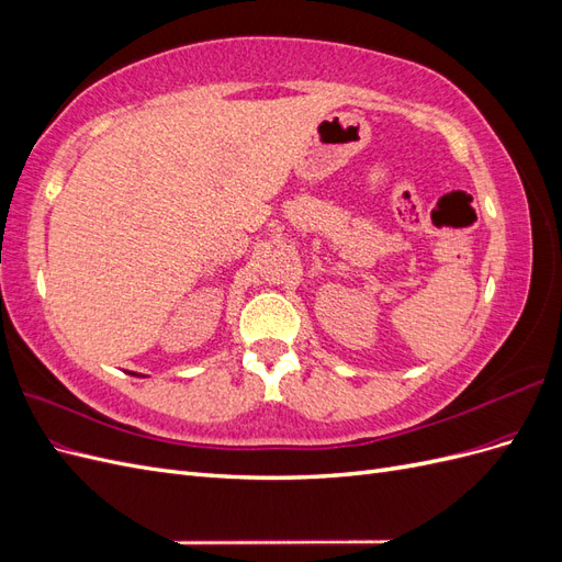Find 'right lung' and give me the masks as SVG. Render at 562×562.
Listing matches in <instances>:
<instances>
[{
  "label": "right lung",
  "mask_w": 562,
  "mask_h": 562,
  "mask_svg": "<svg viewBox=\"0 0 562 562\" xmlns=\"http://www.w3.org/2000/svg\"><path fill=\"white\" fill-rule=\"evenodd\" d=\"M131 375H135V378H143V375H138V372H131Z\"/></svg>",
  "instance_id": "add662e5"
}]
</instances>
